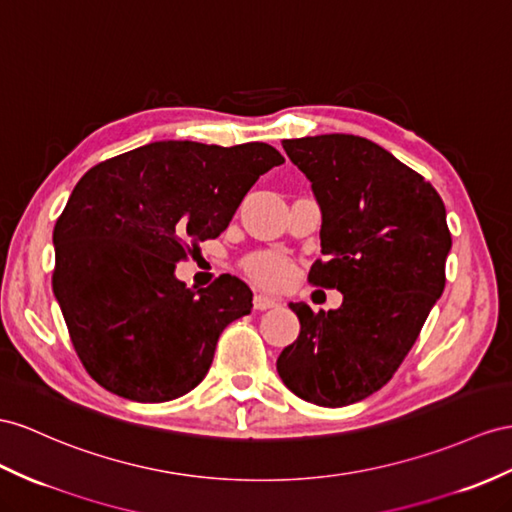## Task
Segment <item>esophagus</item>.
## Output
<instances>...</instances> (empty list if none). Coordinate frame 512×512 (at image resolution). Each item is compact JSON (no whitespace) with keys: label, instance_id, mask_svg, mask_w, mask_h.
I'll return each instance as SVG.
<instances>
[{"label":"esophagus","instance_id":"34e87169","mask_svg":"<svg viewBox=\"0 0 512 512\" xmlns=\"http://www.w3.org/2000/svg\"><path fill=\"white\" fill-rule=\"evenodd\" d=\"M277 305H279L277 300L266 296V294H255V298H253V309L255 311H266V309H272V307H277Z\"/></svg>","mask_w":512,"mask_h":512}]
</instances>
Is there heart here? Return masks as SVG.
Returning <instances> with one entry per match:
<instances>
[{
	"label": "heart",
	"mask_w": 512,
	"mask_h": 512,
	"mask_svg": "<svg viewBox=\"0 0 512 512\" xmlns=\"http://www.w3.org/2000/svg\"><path fill=\"white\" fill-rule=\"evenodd\" d=\"M242 270L246 277L264 287H281L292 277L294 264L283 253L277 251H259L248 255L242 261Z\"/></svg>",
	"instance_id": "heart-1"
}]
</instances>
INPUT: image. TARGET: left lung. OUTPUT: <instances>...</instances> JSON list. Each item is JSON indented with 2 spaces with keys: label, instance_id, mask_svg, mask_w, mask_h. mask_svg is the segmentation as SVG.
Segmentation results:
<instances>
[{
  "label": "left lung",
  "instance_id": "obj_1",
  "mask_svg": "<svg viewBox=\"0 0 512 512\" xmlns=\"http://www.w3.org/2000/svg\"><path fill=\"white\" fill-rule=\"evenodd\" d=\"M281 144L322 209L326 259L309 283L344 303L318 313L290 303L300 335L277 370L298 398L337 409L387 385L409 355L443 294L452 235L439 192L376 142L326 134Z\"/></svg>",
  "mask_w": 512,
  "mask_h": 512
}]
</instances>
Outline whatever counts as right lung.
<instances>
[{
	"mask_svg": "<svg viewBox=\"0 0 512 512\" xmlns=\"http://www.w3.org/2000/svg\"><path fill=\"white\" fill-rule=\"evenodd\" d=\"M283 162L266 142L168 140L77 181L54 227L51 285L93 381L134 402L175 400L203 381L253 292L231 274L196 292L175 266L218 238L253 183Z\"/></svg>",
	"mask_w": 512,
	"mask_h": 512,
	"instance_id": "right-lung-1",
	"label": "right lung"
}]
</instances>
